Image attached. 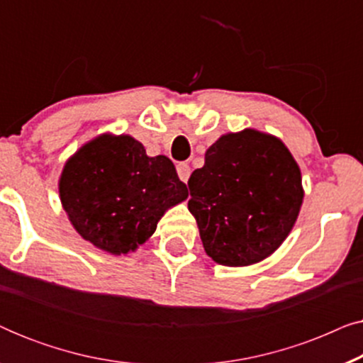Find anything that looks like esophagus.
I'll return each instance as SVG.
<instances>
[{"mask_svg": "<svg viewBox=\"0 0 363 363\" xmlns=\"http://www.w3.org/2000/svg\"><path fill=\"white\" fill-rule=\"evenodd\" d=\"M177 173H178V177H180V180L186 183L188 178H190V175H191V168L185 162L178 163V165H177Z\"/></svg>", "mask_w": 363, "mask_h": 363, "instance_id": "34e87169", "label": "esophagus"}]
</instances>
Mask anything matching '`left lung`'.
Segmentation results:
<instances>
[{
  "label": "left lung",
  "instance_id": "obj_1",
  "mask_svg": "<svg viewBox=\"0 0 363 363\" xmlns=\"http://www.w3.org/2000/svg\"><path fill=\"white\" fill-rule=\"evenodd\" d=\"M188 188L203 247L223 266H250L272 255L304 198L299 165L287 147L252 128L218 138Z\"/></svg>",
  "mask_w": 363,
  "mask_h": 363
}]
</instances>
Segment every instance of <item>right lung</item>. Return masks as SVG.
<instances>
[{"instance_id": "obj_1", "label": "right lung", "mask_w": 363, "mask_h": 363, "mask_svg": "<svg viewBox=\"0 0 363 363\" xmlns=\"http://www.w3.org/2000/svg\"><path fill=\"white\" fill-rule=\"evenodd\" d=\"M59 196L79 235L118 256L143 245L188 190L170 158L148 157L130 135L104 133L66 162Z\"/></svg>"}]
</instances>
